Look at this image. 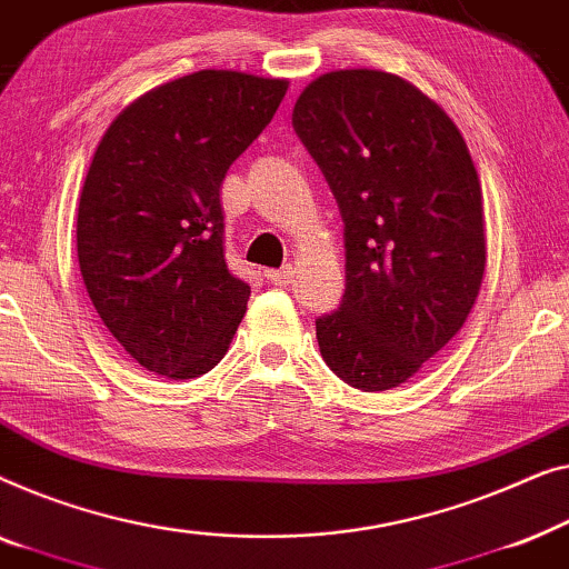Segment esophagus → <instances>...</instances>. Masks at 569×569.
Here are the masks:
<instances>
[{
  "label": "esophagus",
  "instance_id": "esophagus-1",
  "mask_svg": "<svg viewBox=\"0 0 569 569\" xmlns=\"http://www.w3.org/2000/svg\"><path fill=\"white\" fill-rule=\"evenodd\" d=\"M293 273H296V270L291 266H286L281 270H266V278L276 286H288L293 281Z\"/></svg>",
  "mask_w": 569,
  "mask_h": 569
}]
</instances>
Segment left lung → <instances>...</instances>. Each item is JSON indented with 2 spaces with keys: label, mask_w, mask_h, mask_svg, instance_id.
<instances>
[{
  "label": "left lung",
  "mask_w": 569,
  "mask_h": 569,
  "mask_svg": "<svg viewBox=\"0 0 569 569\" xmlns=\"http://www.w3.org/2000/svg\"><path fill=\"white\" fill-rule=\"evenodd\" d=\"M346 223V293L319 353L361 391L395 389L461 325L482 286V186L446 110L379 69L327 71L293 106Z\"/></svg>",
  "instance_id": "1"
}]
</instances>
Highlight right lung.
<instances>
[{"label":"right lung","instance_id":"add662e5","mask_svg":"<svg viewBox=\"0 0 569 569\" xmlns=\"http://www.w3.org/2000/svg\"><path fill=\"white\" fill-rule=\"evenodd\" d=\"M286 90L288 79L196 71L133 100L94 149L79 270L110 335L147 371L196 379L227 356L250 286L223 258L219 190Z\"/></svg>","mask_w":569,"mask_h":569}]
</instances>
